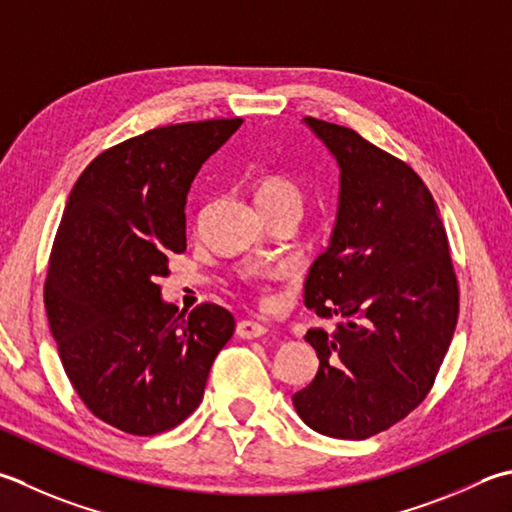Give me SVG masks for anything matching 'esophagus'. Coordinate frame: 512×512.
Returning <instances> with one entry per match:
<instances>
[{
	"label": "esophagus",
	"mask_w": 512,
	"mask_h": 512,
	"mask_svg": "<svg viewBox=\"0 0 512 512\" xmlns=\"http://www.w3.org/2000/svg\"><path fill=\"white\" fill-rule=\"evenodd\" d=\"M266 326L259 324V322H253V319H242V322L237 324V335L242 339H257L266 335Z\"/></svg>",
	"instance_id": "esophagus-1"
}]
</instances>
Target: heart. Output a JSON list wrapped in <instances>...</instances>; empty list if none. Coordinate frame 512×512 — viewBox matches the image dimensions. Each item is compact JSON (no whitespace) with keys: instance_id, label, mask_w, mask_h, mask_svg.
I'll use <instances>...</instances> for the list:
<instances>
[{"instance_id":"heart-1","label":"heart","mask_w":512,"mask_h":512,"mask_svg":"<svg viewBox=\"0 0 512 512\" xmlns=\"http://www.w3.org/2000/svg\"><path fill=\"white\" fill-rule=\"evenodd\" d=\"M255 199L259 208H275L284 204H302L304 197H302V190H299V186L293 182V179L282 173H268L257 179ZM282 275H284L282 268H268L262 282H257V290L262 293V299L266 304L275 302V295L273 290H270L268 279H275Z\"/></svg>"}]
</instances>
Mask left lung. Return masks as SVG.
Here are the masks:
<instances>
[{"label":"left lung","instance_id":"8db88e82","mask_svg":"<svg viewBox=\"0 0 512 512\" xmlns=\"http://www.w3.org/2000/svg\"><path fill=\"white\" fill-rule=\"evenodd\" d=\"M304 122L339 166L335 230L310 266L304 304L344 322L333 335L306 333L319 370L293 404L317 433L366 439L433 388L457 326V277L422 177L353 128Z\"/></svg>","mask_w":512,"mask_h":512}]
</instances>
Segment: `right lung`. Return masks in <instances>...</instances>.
<instances>
[{
    "instance_id": "add662e5",
    "label": "right lung",
    "mask_w": 512,
    "mask_h": 512,
    "mask_svg": "<svg viewBox=\"0 0 512 512\" xmlns=\"http://www.w3.org/2000/svg\"><path fill=\"white\" fill-rule=\"evenodd\" d=\"M242 117L153 128L97 155L75 182L44 286L48 326L75 393L102 422L157 435L193 413L235 317L188 315L157 277L186 250V197Z\"/></svg>"
}]
</instances>
